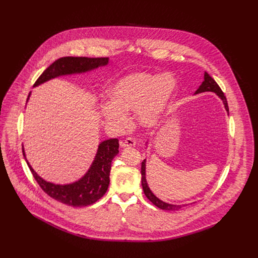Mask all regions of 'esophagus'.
I'll list each match as a JSON object with an SVG mask.
<instances>
[{"label":"esophagus","instance_id":"esophagus-1","mask_svg":"<svg viewBox=\"0 0 258 258\" xmlns=\"http://www.w3.org/2000/svg\"><path fill=\"white\" fill-rule=\"evenodd\" d=\"M136 141L132 138H126L123 142H121V147L122 148H127V147H135L136 146Z\"/></svg>","mask_w":258,"mask_h":258}]
</instances>
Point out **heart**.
<instances>
[{
	"label": "heart",
	"instance_id": "obj_1",
	"mask_svg": "<svg viewBox=\"0 0 258 258\" xmlns=\"http://www.w3.org/2000/svg\"><path fill=\"white\" fill-rule=\"evenodd\" d=\"M176 91V80L170 73H130L109 89L111 101L103 102L100 112L109 124L118 131L128 125V111L137 112L142 126L153 128L170 111Z\"/></svg>",
	"mask_w": 258,
	"mask_h": 258
}]
</instances>
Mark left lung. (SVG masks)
I'll use <instances>...</instances> for the list:
<instances>
[{
  "instance_id": "left-lung-1",
  "label": "left lung",
  "mask_w": 258,
  "mask_h": 258,
  "mask_svg": "<svg viewBox=\"0 0 258 258\" xmlns=\"http://www.w3.org/2000/svg\"><path fill=\"white\" fill-rule=\"evenodd\" d=\"M203 92H213L215 93L220 99L223 100L225 108L227 111L229 112V106H228V102H227V98L224 94V92L222 91V89L219 88V86L216 84V82L208 75L207 72L204 73V81L201 84V86L199 87V89L195 92V94H200ZM141 173H142V187H143V191L146 195V197L148 198L155 206H157L160 209L163 210H178L183 206H187V204L183 205H175V204H169L166 202L161 201L160 199H158L150 190L148 183H147V179H146V159H144V161L142 162V167H141Z\"/></svg>"
}]
</instances>
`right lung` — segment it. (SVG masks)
Returning <instances> with one entry per match:
<instances>
[{
	"label": "right lung",
	"mask_w": 258,
	"mask_h": 258,
	"mask_svg": "<svg viewBox=\"0 0 258 258\" xmlns=\"http://www.w3.org/2000/svg\"><path fill=\"white\" fill-rule=\"evenodd\" d=\"M109 58H88V57H62L53 62L36 80L33 87H38L52 79L76 75L91 71L100 66L108 64ZM30 93L28 95V98ZM27 98V101H28ZM119 144L117 139L103 141L95 156V159L88 172L79 180L67 185H55L43 179L26 160L22 146L23 156L26 163L42 190L51 198L72 207H83L97 202L106 193L109 186V174L111 169L112 159L118 154Z\"/></svg>",
	"instance_id": "right-lung-1"
}]
</instances>
